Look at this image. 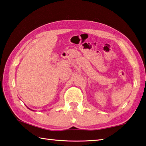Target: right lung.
I'll list each match as a JSON object with an SVG mask.
<instances>
[{"instance_id": "1", "label": "right lung", "mask_w": 146, "mask_h": 146, "mask_svg": "<svg viewBox=\"0 0 146 146\" xmlns=\"http://www.w3.org/2000/svg\"><path fill=\"white\" fill-rule=\"evenodd\" d=\"M29 109H30V108H29Z\"/></svg>"}]
</instances>
